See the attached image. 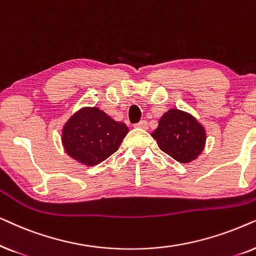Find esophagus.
Returning <instances> with one entry per match:
<instances>
[{
    "instance_id": "obj_1",
    "label": "esophagus",
    "mask_w": 256,
    "mask_h": 256,
    "mask_svg": "<svg viewBox=\"0 0 256 256\" xmlns=\"http://www.w3.org/2000/svg\"><path fill=\"white\" fill-rule=\"evenodd\" d=\"M134 126H136V128H142V130H148V122H146V120H142V122H137V124H136Z\"/></svg>"
}]
</instances>
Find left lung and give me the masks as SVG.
<instances>
[{
	"mask_svg": "<svg viewBox=\"0 0 256 256\" xmlns=\"http://www.w3.org/2000/svg\"><path fill=\"white\" fill-rule=\"evenodd\" d=\"M151 136L162 152L182 164L196 160L206 144L205 128L192 114L178 108L165 112Z\"/></svg>",
	"mask_w": 256,
	"mask_h": 256,
	"instance_id": "obj_1",
	"label": "left lung"
}]
</instances>
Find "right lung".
I'll use <instances>...</instances> for the list:
<instances>
[{"label": "right lung", "mask_w": 256, "mask_h": 256, "mask_svg": "<svg viewBox=\"0 0 256 256\" xmlns=\"http://www.w3.org/2000/svg\"><path fill=\"white\" fill-rule=\"evenodd\" d=\"M128 128L98 108H83L62 130V144L71 158L86 166L104 162L117 151Z\"/></svg>", "instance_id": "obj_1"}]
</instances>
